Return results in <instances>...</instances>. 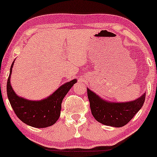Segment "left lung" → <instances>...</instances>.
Instances as JSON below:
<instances>
[{
	"label": "left lung",
	"instance_id": "1",
	"mask_svg": "<svg viewBox=\"0 0 157 157\" xmlns=\"http://www.w3.org/2000/svg\"><path fill=\"white\" fill-rule=\"evenodd\" d=\"M91 113L96 121L104 125L121 127L128 124L140 110L145 101V94L129 102L115 103L103 100L87 89Z\"/></svg>",
	"mask_w": 157,
	"mask_h": 157
}]
</instances>
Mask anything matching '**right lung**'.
Wrapping results in <instances>:
<instances>
[{
  "instance_id": "1",
  "label": "right lung",
  "mask_w": 157,
  "mask_h": 157,
  "mask_svg": "<svg viewBox=\"0 0 157 157\" xmlns=\"http://www.w3.org/2000/svg\"><path fill=\"white\" fill-rule=\"evenodd\" d=\"M14 61L10 69L7 81V95L15 113L23 123L36 128H46L52 126L61 114V103L76 79L66 83L52 95L41 101H30L17 96L10 85V75Z\"/></svg>"
}]
</instances>
